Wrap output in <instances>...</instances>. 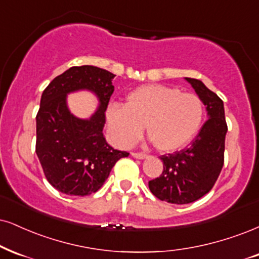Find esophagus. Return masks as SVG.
Returning a JSON list of instances; mask_svg holds the SVG:
<instances>
[{
  "label": "esophagus",
  "mask_w": 259,
  "mask_h": 259,
  "mask_svg": "<svg viewBox=\"0 0 259 259\" xmlns=\"http://www.w3.org/2000/svg\"><path fill=\"white\" fill-rule=\"evenodd\" d=\"M132 156L135 158H139V159H143V158L148 157V155L144 154V152H132Z\"/></svg>",
  "instance_id": "obj_1"
}]
</instances>
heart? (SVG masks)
Here are the masks:
<instances>
[{
	"label": "heart",
	"mask_w": 259,
	"mask_h": 259,
	"mask_svg": "<svg viewBox=\"0 0 259 259\" xmlns=\"http://www.w3.org/2000/svg\"><path fill=\"white\" fill-rule=\"evenodd\" d=\"M108 128L117 144L132 145L146 135L159 151L185 148L196 138L205 119V105L199 96L164 85H144L131 91L123 105L111 104Z\"/></svg>",
	"instance_id": "1"
}]
</instances>
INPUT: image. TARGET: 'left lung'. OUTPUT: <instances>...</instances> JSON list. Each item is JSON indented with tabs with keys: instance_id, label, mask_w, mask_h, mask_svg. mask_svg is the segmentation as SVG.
I'll return each instance as SVG.
<instances>
[{
	"instance_id": "1",
	"label": "left lung",
	"mask_w": 259,
	"mask_h": 259,
	"mask_svg": "<svg viewBox=\"0 0 259 259\" xmlns=\"http://www.w3.org/2000/svg\"><path fill=\"white\" fill-rule=\"evenodd\" d=\"M202 98L207 119L188 148L162 155L163 171L149 181V188L159 200L171 204L196 202L213 187L225 163L227 122L223 101L198 79L186 78Z\"/></svg>"
}]
</instances>
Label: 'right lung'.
<instances>
[{
	"label": "right lung",
	"instance_id": "add662e5",
	"mask_svg": "<svg viewBox=\"0 0 259 259\" xmlns=\"http://www.w3.org/2000/svg\"><path fill=\"white\" fill-rule=\"evenodd\" d=\"M114 76L95 66H75L43 91L36 116V154L47 180L60 192L80 197L97 192L115 163L130 155L111 148L103 136ZM84 88L100 100L98 111L89 120L72 115L65 103L67 93Z\"/></svg>",
	"mask_w": 259,
	"mask_h": 259
}]
</instances>
